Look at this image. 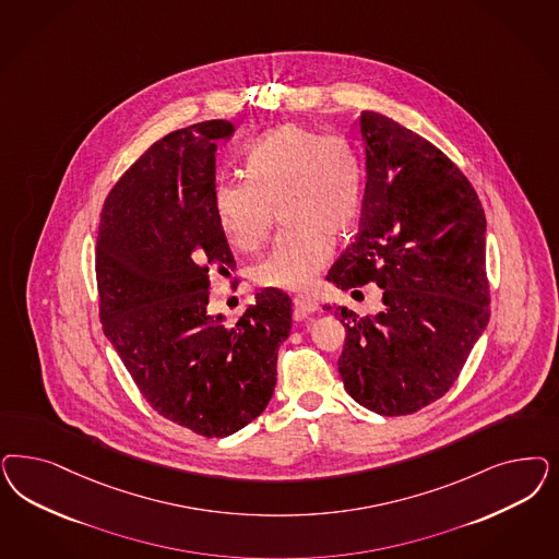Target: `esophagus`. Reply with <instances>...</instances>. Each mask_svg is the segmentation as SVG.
I'll list each match as a JSON object with an SVG mask.
<instances>
[{"label":"esophagus","instance_id":"esophagus-1","mask_svg":"<svg viewBox=\"0 0 559 559\" xmlns=\"http://www.w3.org/2000/svg\"><path fill=\"white\" fill-rule=\"evenodd\" d=\"M317 308H319L317 300H312L308 296H296L294 298V314H296V319H305L307 314L314 312Z\"/></svg>","mask_w":559,"mask_h":559}]
</instances>
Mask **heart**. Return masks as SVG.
<instances>
[{
	"instance_id": "1",
	"label": "heart",
	"mask_w": 559,
	"mask_h": 559,
	"mask_svg": "<svg viewBox=\"0 0 559 559\" xmlns=\"http://www.w3.org/2000/svg\"><path fill=\"white\" fill-rule=\"evenodd\" d=\"M249 179L216 182L217 222L228 242L257 251L270 235L275 212L286 233L252 271L259 286L305 289L331 259L326 236H345L361 212V168L342 138L310 127H277L252 145Z\"/></svg>"
}]
</instances>
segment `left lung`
<instances>
[{
    "mask_svg": "<svg viewBox=\"0 0 559 559\" xmlns=\"http://www.w3.org/2000/svg\"><path fill=\"white\" fill-rule=\"evenodd\" d=\"M360 233L333 263L337 288H382L384 310L333 307L345 326V391L380 415L447 395L489 321L486 214L451 158L393 119L361 110Z\"/></svg>",
    "mask_w": 559,
    "mask_h": 559,
    "instance_id": "obj_1",
    "label": "left lung"
}]
</instances>
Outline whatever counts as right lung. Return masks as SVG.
Returning a JSON list of instances; mask_svg holds the SVG:
<instances>
[{
    "instance_id": "obj_1",
    "label": "right lung",
    "mask_w": 559,
    "mask_h": 559,
    "mask_svg": "<svg viewBox=\"0 0 559 559\" xmlns=\"http://www.w3.org/2000/svg\"><path fill=\"white\" fill-rule=\"evenodd\" d=\"M214 119L154 142L110 189L96 242L103 331L154 412L224 438L267 407L292 300L263 289L238 323L207 312L210 275L236 265L217 222Z\"/></svg>"
}]
</instances>
